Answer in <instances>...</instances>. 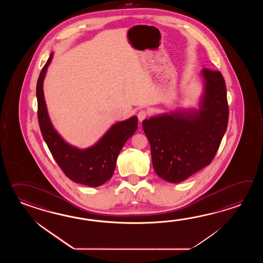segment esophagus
<instances>
[{"label": "esophagus", "mask_w": 263, "mask_h": 263, "mask_svg": "<svg viewBox=\"0 0 263 263\" xmlns=\"http://www.w3.org/2000/svg\"><path fill=\"white\" fill-rule=\"evenodd\" d=\"M147 115H148L147 111H145V110H140L138 114H137V117H138L140 122H142V121L147 117Z\"/></svg>", "instance_id": "34e87169"}]
</instances>
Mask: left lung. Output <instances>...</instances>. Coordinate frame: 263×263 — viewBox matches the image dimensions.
<instances>
[{"label": "left lung", "mask_w": 263, "mask_h": 263, "mask_svg": "<svg viewBox=\"0 0 263 263\" xmlns=\"http://www.w3.org/2000/svg\"><path fill=\"white\" fill-rule=\"evenodd\" d=\"M205 91L198 111H179L143 121L152 164L162 179L178 183L209 165L229 122L227 87L220 71L202 69Z\"/></svg>", "instance_id": "1"}]
</instances>
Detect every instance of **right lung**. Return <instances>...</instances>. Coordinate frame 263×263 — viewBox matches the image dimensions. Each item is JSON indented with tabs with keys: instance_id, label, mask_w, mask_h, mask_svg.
<instances>
[{
	"instance_id": "obj_1",
	"label": "right lung",
	"mask_w": 263,
	"mask_h": 263,
	"mask_svg": "<svg viewBox=\"0 0 263 263\" xmlns=\"http://www.w3.org/2000/svg\"><path fill=\"white\" fill-rule=\"evenodd\" d=\"M52 52L40 74L36 84L37 118L40 130L57 164L74 182L98 187L112 178L117 159L127 140L137 129L136 117L116 123L96 145L79 149L68 145L50 123L43 94V81L52 59Z\"/></svg>"
}]
</instances>
